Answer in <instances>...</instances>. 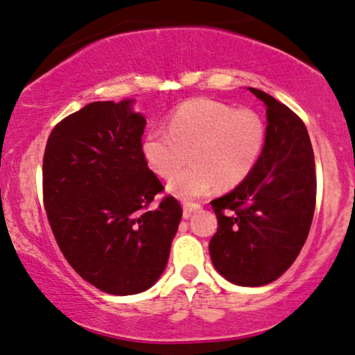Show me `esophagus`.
Returning a JSON list of instances; mask_svg holds the SVG:
<instances>
[{
	"instance_id": "1",
	"label": "esophagus",
	"mask_w": 355,
	"mask_h": 355,
	"mask_svg": "<svg viewBox=\"0 0 355 355\" xmlns=\"http://www.w3.org/2000/svg\"><path fill=\"white\" fill-rule=\"evenodd\" d=\"M201 205L200 203H193V201H185L183 203V216L190 218L191 213H195L196 209H200Z\"/></svg>"
}]
</instances>
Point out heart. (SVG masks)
Here are the masks:
<instances>
[{"label":"heart","instance_id":"b5f03b06","mask_svg":"<svg viewBox=\"0 0 355 355\" xmlns=\"http://www.w3.org/2000/svg\"><path fill=\"white\" fill-rule=\"evenodd\" d=\"M267 142V124L257 111L237 110L227 103L196 98L170 113L167 131L150 129L141 152L147 167L170 178V193L183 200L198 198L219 187L241 185L257 167Z\"/></svg>","mask_w":355,"mask_h":355}]
</instances>
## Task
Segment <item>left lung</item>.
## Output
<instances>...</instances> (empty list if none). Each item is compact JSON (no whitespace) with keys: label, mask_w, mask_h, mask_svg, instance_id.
Instances as JSON below:
<instances>
[{"label":"left lung","mask_w":355,"mask_h":355,"mask_svg":"<svg viewBox=\"0 0 355 355\" xmlns=\"http://www.w3.org/2000/svg\"><path fill=\"white\" fill-rule=\"evenodd\" d=\"M249 89L267 106L266 149L241 185L211 201L218 231L209 241V255L231 284L262 286L295 262L306 241L316 172L303 121L273 96Z\"/></svg>","instance_id":"8db88e82"}]
</instances>
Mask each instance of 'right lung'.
Wrapping results in <instances>:
<instances>
[{
	"label": "right lung",
	"instance_id": "right-lung-1",
	"mask_svg": "<svg viewBox=\"0 0 355 355\" xmlns=\"http://www.w3.org/2000/svg\"><path fill=\"white\" fill-rule=\"evenodd\" d=\"M132 100L95 101L52 129L42 164L49 224L67 262L110 295L159 280L182 219L141 152L146 118Z\"/></svg>",
	"mask_w": 355,
	"mask_h": 355
}]
</instances>
